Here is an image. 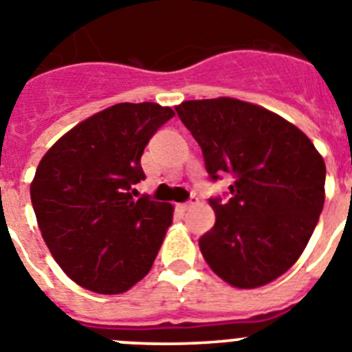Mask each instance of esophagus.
Instances as JSON below:
<instances>
[{
  "mask_svg": "<svg viewBox=\"0 0 352 352\" xmlns=\"http://www.w3.org/2000/svg\"><path fill=\"white\" fill-rule=\"evenodd\" d=\"M195 201H197V199H192V201H188V203H183V204H179V208H182V210L183 211H186V210H190V208L192 206H195V204H197V203H195Z\"/></svg>",
  "mask_w": 352,
  "mask_h": 352,
  "instance_id": "obj_1",
  "label": "esophagus"
}]
</instances>
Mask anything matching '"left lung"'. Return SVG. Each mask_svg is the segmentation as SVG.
Listing matches in <instances>:
<instances>
[{
  "instance_id": "obj_1",
  "label": "left lung",
  "mask_w": 352,
  "mask_h": 352,
  "mask_svg": "<svg viewBox=\"0 0 352 352\" xmlns=\"http://www.w3.org/2000/svg\"><path fill=\"white\" fill-rule=\"evenodd\" d=\"M176 113L231 197L211 199L213 229L199 248L214 275L238 289L276 280L300 259L324 206L326 166L298 126L231 96L185 100Z\"/></svg>"
}]
</instances>
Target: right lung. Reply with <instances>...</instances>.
Here are the masks:
<instances>
[{"instance_id": "obj_1", "label": "right lung", "mask_w": 352, "mask_h": 352, "mask_svg": "<svg viewBox=\"0 0 352 352\" xmlns=\"http://www.w3.org/2000/svg\"><path fill=\"white\" fill-rule=\"evenodd\" d=\"M170 107L111 105L61 135L31 182V204L52 257L68 278L98 294H121L149 273L174 206L133 199L141 157Z\"/></svg>"}]
</instances>
